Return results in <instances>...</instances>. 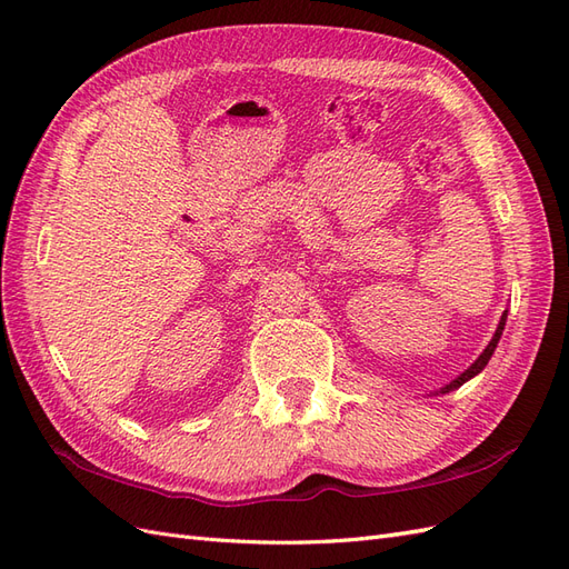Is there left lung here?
Returning <instances> with one entry per match:
<instances>
[{
    "label": "left lung",
    "mask_w": 569,
    "mask_h": 569,
    "mask_svg": "<svg viewBox=\"0 0 569 569\" xmlns=\"http://www.w3.org/2000/svg\"><path fill=\"white\" fill-rule=\"evenodd\" d=\"M506 319H508V312H502V317H500V323H498V329H496V333H493V338H491V343L486 346V350L479 355V360L469 367V369H465L462 375L452 381V383H448L441 393H448V391H452V388H458V386H462L465 381H469L472 377H477L479 371L489 365V360H491V355H493V350H496V346H498V340H500V333H502V329H506Z\"/></svg>",
    "instance_id": "1"
}]
</instances>
